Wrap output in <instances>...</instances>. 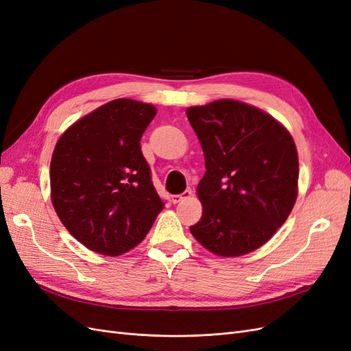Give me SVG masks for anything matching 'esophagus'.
<instances>
[{
  "mask_svg": "<svg viewBox=\"0 0 351 351\" xmlns=\"http://www.w3.org/2000/svg\"><path fill=\"white\" fill-rule=\"evenodd\" d=\"M192 196H193L192 190H184V192H183L182 195H174V196H171V200H173V204H180V202L187 200V199H190Z\"/></svg>",
  "mask_w": 351,
  "mask_h": 351,
  "instance_id": "esophagus-1",
  "label": "esophagus"
}]
</instances>
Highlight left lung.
<instances>
[{
    "label": "left lung",
    "mask_w": 351,
    "mask_h": 351,
    "mask_svg": "<svg viewBox=\"0 0 351 351\" xmlns=\"http://www.w3.org/2000/svg\"><path fill=\"white\" fill-rule=\"evenodd\" d=\"M186 114L206 167L196 190L204 212L190 232L218 256L259 249L297 199L299 158L291 134L272 115L234 99L190 107Z\"/></svg>",
    "instance_id": "8db88e82"
}]
</instances>
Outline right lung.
<instances>
[{"label":"right lung","instance_id":"1","mask_svg":"<svg viewBox=\"0 0 351 351\" xmlns=\"http://www.w3.org/2000/svg\"><path fill=\"white\" fill-rule=\"evenodd\" d=\"M155 114L151 104L115 99L70 125L56 145L52 205L70 234L92 252H129L164 209L141 149Z\"/></svg>","mask_w":351,"mask_h":351}]
</instances>
